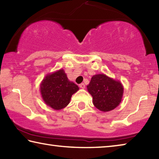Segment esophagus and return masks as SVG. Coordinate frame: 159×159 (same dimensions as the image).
<instances>
[{"label": "esophagus", "instance_id": "obj_1", "mask_svg": "<svg viewBox=\"0 0 159 159\" xmlns=\"http://www.w3.org/2000/svg\"><path fill=\"white\" fill-rule=\"evenodd\" d=\"M79 87L80 88H82V89H84V88H85V84H84V83H80V84L79 85Z\"/></svg>", "mask_w": 159, "mask_h": 159}]
</instances>
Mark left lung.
Listing matches in <instances>:
<instances>
[{
    "instance_id": "8db88e82",
    "label": "left lung",
    "mask_w": 159,
    "mask_h": 159,
    "mask_svg": "<svg viewBox=\"0 0 159 159\" xmlns=\"http://www.w3.org/2000/svg\"><path fill=\"white\" fill-rule=\"evenodd\" d=\"M87 88L93 97V104L102 111H111L121 102L123 94L121 83L105 74L94 75Z\"/></svg>"
}]
</instances>
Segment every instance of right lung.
<instances>
[{
    "mask_svg": "<svg viewBox=\"0 0 159 159\" xmlns=\"http://www.w3.org/2000/svg\"><path fill=\"white\" fill-rule=\"evenodd\" d=\"M40 90L45 103L55 110L68 105L73 94L79 90L78 85L70 81L64 70L48 74L42 80Z\"/></svg>",
    "mask_w": 159,
    "mask_h": 159,
    "instance_id": "1",
    "label": "right lung"
}]
</instances>
